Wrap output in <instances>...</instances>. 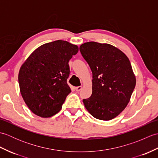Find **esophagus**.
<instances>
[{
	"label": "esophagus",
	"instance_id": "esophagus-1",
	"mask_svg": "<svg viewBox=\"0 0 158 158\" xmlns=\"http://www.w3.org/2000/svg\"><path fill=\"white\" fill-rule=\"evenodd\" d=\"M81 89H82L81 86H78V87H76V88H75V89H76L77 92H79Z\"/></svg>",
	"mask_w": 158,
	"mask_h": 158
}]
</instances>
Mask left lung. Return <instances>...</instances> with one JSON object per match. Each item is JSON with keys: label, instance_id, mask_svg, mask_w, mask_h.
I'll return each mask as SVG.
<instances>
[{"label": "left lung", "instance_id": "left-lung-1", "mask_svg": "<svg viewBox=\"0 0 158 158\" xmlns=\"http://www.w3.org/2000/svg\"><path fill=\"white\" fill-rule=\"evenodd\" d=\"M92 72V94L83 102L95 118L108 121L122 112L136 85L129 59L106 43L88 42L79 48Z\"/></svg>", "mask_w": 158, "mask_h": 158}]
</instances>
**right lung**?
<instances>
[{"label":"right lung","mask_w":158,"mask_h":158,"mask_svg":"<svg viewBox=\"0 0 158 158\" xmlns=\"http://www.w3.org/2000/svg\"><path fill=\"white\" fill-rule=\"evenodd\" d=\"M78 47L58 40L40 46L20 68L18 82L26 105L35 115L49 117L61 109L71 92L67 84L69 60Z\"/></svg>","instance_id":"obj_1"}]
</instances>
